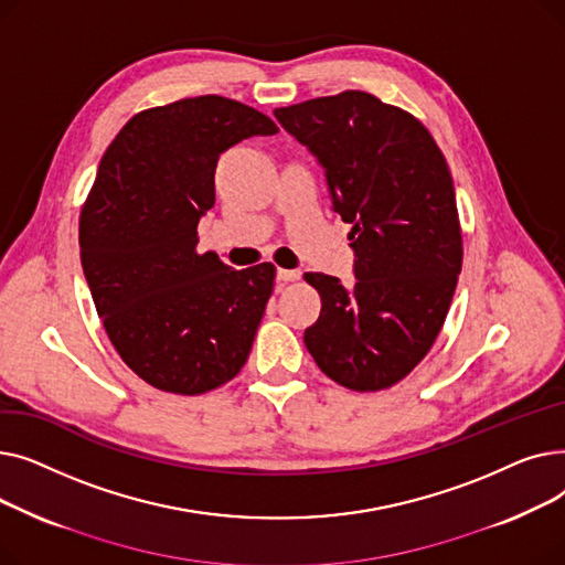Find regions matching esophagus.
I'll use <instances>...</instances> for the list:
<instances>
[{
  "label": "esophagus",
  "instance_id": "obj_1",
  "mask_svg": "<svg viewBox=\"0 0 565 565\" xmlns=\"http://www.w3.org/2000/svg\"><path fill=\"white\" fill-rule=\"evenodd\" d=\"M300 277H302L300 270H284V267H279V270H277L279 281H298Z\"/></svg>",
  "mask_w": 565,
  "mask_h": 565
}]
</instances>
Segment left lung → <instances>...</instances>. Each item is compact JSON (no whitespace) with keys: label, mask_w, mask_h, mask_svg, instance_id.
Here are the masks:
<instances>
[{"label":"left lung","mask_w":565,"mask_h":565,"mask_svg":"<svg viewBox=\"0 0 565 565\" xmlns=\"http://www.w3.org/2000/svg\"><path fill=\"white\" fill-rule=\"evenodd\" d=\"M275 116L318 160L334 213L352 224L354 286L305 275L320 295L305 343L343 387L387 390L426 358L454 300L462 235L449 164L422 121L364 92Z\"/></svg>","instance_id":"1"}]
</instances>
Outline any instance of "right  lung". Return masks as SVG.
<instances>
[{
	"label": "right lung",
	"mask_w": 565,
	"mask_h": 565,
	"mask_svg": "<svg viewBox=\"0 0 565 565\" xmlns=\"http://www.w3.org/2000/svg\"><path fill=\"white\" fill-rule=\"evenodd\" d=\"M273 118L222 96L139 111L105 151L79 217V258L105 332L156 390L196 396L245 366L275 265L231 270L196 252L215 167Z\"/></svg>",
	"instance_id": "obj_1"
}]
</instances>
